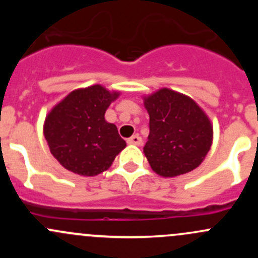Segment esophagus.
Returning <instances> with one entry per match:
<instances>
[{
	"label": "esophagus",
	"mask_w": 258,
	"mask_h": 258,
	"mask_svg": "<svg viewBox=\"0 0 258 258\" xmlns=\"http://www.w3.org/2000/svg\"><path fill=\"white\" fill-rule=\"evenodd\" d=\"M127 144H128V145L141 146V145H142V139L139 136V135H135V136L130 137V139L127 140Z\"/></svg>",
	"instance_id": "34e87169"
}]
</instances>
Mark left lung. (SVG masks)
Instances as JSON below:
<instances>
[{"instance_id":"1","label":"left lung","mask_w":258,"mask_h":258,"mask_svg":"<svg viewBox=\"0 0 258 258\" xmlns=\"http://www.w3.org/2000/svg\"><path fill=\"white\" fill-rule=\"evenodd\" d=\"M150 135L144 147L151 168L175 177L201 165L212 145L210 118L188 96L168 88L145 97Z\"/></svg>"}]
</instances>
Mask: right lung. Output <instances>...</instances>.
<instances>
[{
    "instance_id": "1",
    "label": "right lung",
    "mask_w": 258,
    "mask_h": 258,
    "mask_svg": "<svg viewBox=\"0 0 258 258\" xmlns=\"http://www.w3.org/2000/svg\"><path fill=\"white\" fill-rule=\"evenodd\" d=\"M118 92L101 85L72 91L47 114L43 135L53 157L66 170L81 176H96L108 170L126 147L117 127L105 112Z\"/></svg>"
}]
</instances>
